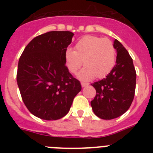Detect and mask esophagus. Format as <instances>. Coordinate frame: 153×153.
<instances>
[{"instance_id": "34e87169", "label": "esophagus", "mask_w": 153, "mask_h": 153, "mask_svg": "<svg viewBox=\"0 0 153 153\" xmlns=\"http://www.w3.org/2000/svg\"><path fill=\"white\" fill-rule=\"evenodd\" d=\"M81 86H82V87H85V86H88V83H83V82H81Z\"/></svg>"}]
</instances>
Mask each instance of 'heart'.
I'll list each match as a JSON object with an SVG mask.
<instances>
[{"mask_svg": "<svg viewBox=\"0 0 153 153\" xmlns=\"http://www.w3.org/2000/svg\"><path fill=\"white\" fill-rule=\"evenodd\" d=\"M64 58L67 69L73 74L78 72L83 61L85 67L78 77L88 81L95 76L102 78L110 73L116 64L117 51L109 39L88 35L76 42L74 51L67 49Z\"/></svg>", "mask_w": 153, "mask_h": 153, "instance_id": "obj_1", "label": "heart"}]
</instances>
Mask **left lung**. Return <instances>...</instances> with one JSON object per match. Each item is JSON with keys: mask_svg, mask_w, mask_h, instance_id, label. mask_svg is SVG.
Here are the masks:
<instances>
[{"mask_svg": "<svg viewBox=\"0 0 153 153\" xmlns=\"http://www.w3.org/2000/svg\"><path fill=\"white\" fill-rule=\"evenodd\" d=\"M117 56L116 65L106 78L92 83L97 94L91 101L96 116L102 120L117 118L132 104L136 90V73L132 59L123 44L114 40Z\"/></svg>", "mask_w": 153, "mask_h": 153, "instance_id": "8db88e82", "label": "left lung"}]
</instances>
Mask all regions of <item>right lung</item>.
Instances as JSON below:
<instances>
[{
    "label": "right lung",
    "mask_w": 153,
    "mask_h": 153,
    "mask_svg": "<svg viewBox=\"0 0 153 153\" xmlns=\"http://www.w3.org/2000/svg\"><path fill=\"white\" fill-rule=\"evenodd\" d=\"M74 35L70 31L39 35L27 45L19 60L17 82L24 103L42 120L66 116L81 90L79 81L65 65V52Z\"/></svg>",
    "instance_id": "add662e5"
}]
</instances>
